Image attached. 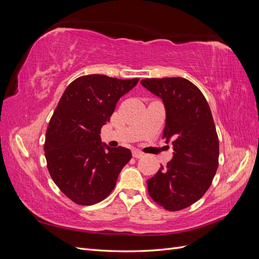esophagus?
<instances>
[{
	"label": "esophagus",
	"instance_id": "1",
	"mask_svg": "<svg viewBox=\"0 0 259 259\" xmlns=\"http://www.w3.org/2000/svg\"><path fill=\"white\" fill-rule=\"evenodd\" d=\"M132 154H133V156H134V158H136V159H139V158H142V156H144V153H143L142 151L137 150V149H135V150H133Z\"/></svg>",
	"mask_w": 259,
	"mask_h": 259
}]
</instances>
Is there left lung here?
I'll use <instances>...</instances> for the list:
<instances>
[{
    "instance_id": "1",
    "label": "left lung",
    "mask_w": 259,
    "mask_h": 259,
    "mask_svg": "<svg viewBox=\"0 0 259 259\" xmlns=\"http://www.w3.org/2000/svg\"><path fill=\"white\" fill-rule=\"evenodd\" d=\"M144 88L159 96L166 110L163 138L174 154L147 180L151 199L167 210H180L208 190L218 167L219 143L209 106L202 92L184 77L144 79Z\"/></svg>"
}]
</instances>
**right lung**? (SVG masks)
<instances>
[{
    "label": "right lung",
    "instance_id": "add662e5",
    "mask_svg": "<svg viewBox=\"0 0 259 259\" xmlns=\"http://www.w3.org/2000/svg\"><path fill=\"white\" fill-rule=\"evenodd\" d=\"M138 81L89 74L77 77L62 94L46 131L44 151L54 183L76 204L106 199L131 160L130 149L101 144L99 134L117 101Z\"/></svg>",
    "mask_w": 259,
    "mask_h": 259
}]
</instances>
